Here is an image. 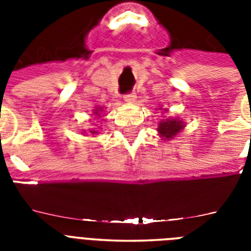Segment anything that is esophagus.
Listing matches in <instances>:
<instances>
[{"mask_svg": "<svg viewBox=\"0 0 251 251\" xmlns=\"http://www.w3.org/2000/svg\"><path fill=\"white\" fill-rule=\"evenodd\" d=\"M135 99H137V95L134 94V92L126 94L125 96H124V100H125L126 102H134L135 101Z\"/></svg>", "mask_w": 251, "mask_h": 251, "instance_id": "1", "label": "esophagus"}]
</instances>
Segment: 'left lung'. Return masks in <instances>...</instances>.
I'll use <instances>...</instances> for the list:
<instances>
[{
  "instance_id": "1",
  "label": "left lung",
  "mask_w": 251,
  "mask_h": 251,
  "mask_svg": "<svg viewBox=\"0 0 251 251\" xmlns=\"http://www.w3.org/2000/svg\"><path fill=\"white\" fill-rule=\"evenodd\" d=\"M183 127H185L183 122L178 118H167V120H161L159 122L157 131L160 134V137L164 138L165 141H171L172 138L176 137Z\"/></svg>"
}]
</instances>
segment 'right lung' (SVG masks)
Listing matches in <instances>:
<instances>
[{
	"label": "right lung",
	"mask_w": 251,
	"mask_h": 251,
	"mask_svg": "<svg viewBox=\"0 0 251 251\" xmlns=\"http://www.w3.org/2000/svg\"><path fill=\"white\" fill-rule=\"evenodd\" d=\"M101 110H102L101 106H99V108H96V109L94 110V113L96 114V116H99V117H100V112H101ZM90 133L91 134H96V133H98V131H96V130H91Z\"/></svg>",
	"instance_id": "obj_1"
}]
</instances>
